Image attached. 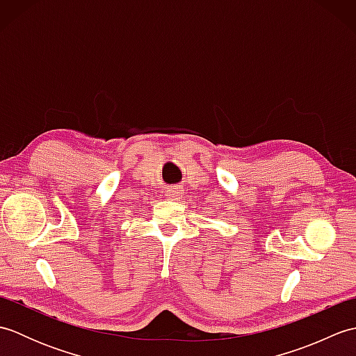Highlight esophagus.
I'll return each mask as SVG.
<instances>
[{"label": "esophagus", "mask_w": 356, "mask_h": 356, "mask_svg": "<svg viewBox=\"0 0 356 356\" xmlns=\"http://www.w3.org/2000/svg\"><path fill=\"white\" fill-rule=\"evenodd\" d=\"M184 194V190H180V188H172V190H168L166 191V197H170V199H180V195Z\"/></svg>", "instance_id": "34e87169"}]
</instances>
